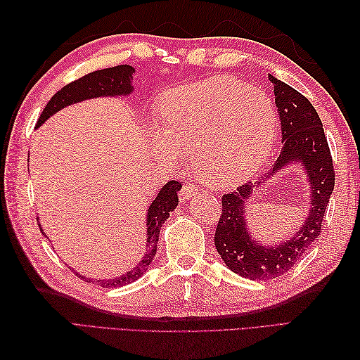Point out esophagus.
Masks as SVG:
<instances>
[{
    "mask_svg": "<svg viewBox=\"0 0 360 360\" xmlns=\"http://www.w3.org/2000/svg\"><path fill=\"white\" fill-rule=\"evenodd\" d=\"M198 193H200V188H198L193 184V182H184V186H182L181 192H179V198H181V200L187 201L188 198H192V196H195Z\"/></svg>",
    "mask_w": 360,
    "mask_h": 360,
    "instance_id": "34e87169",
    "label": "esophagus"
}]
</instances>
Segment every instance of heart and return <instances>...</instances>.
<instances>
[{
  "instance_id": "obj_1",
  "label": "heart",
  "mask_w": 360,
  "mask_h": 360,
  "mask_svg": "<svg viewBox=\"0 0 360 360\" xmlns=\"http://www.w3.org/2000/svg\"><path fill=\"white\" fill-rule=\"evenodd\" d=\"M159 119V147L190 155L195 174L215 188L252 178L272 153L277 133L272 98L231 75L168 91Z\"/></svg>"
}]
</instances>
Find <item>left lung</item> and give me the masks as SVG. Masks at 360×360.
<instances>
[{"label":"left lung","mask_w":360,"mask_h":360,"mask_svg":"<svg viewBox=\"0 0 360 360\" xmlns=\"http://www.w3.org/2000/svg\"><path fill=\"white\" fill-rule=\"evenodd\" d=\"M269 80L274 83L283 136V148L271 173L289 162L303 164L311 184V210L303 227L292 238L275 248L262 246L250 238L244 221V202L254 192V184L246 182L223 195V209L215 232L217 250L229 269L244 278L262 281L278 278L289 272L312 246V241L322 231L335 179L331 150L316 108L297 89L274 75H269Z\"/></svg>","instance_id":"8db88e82"}]
</instances>
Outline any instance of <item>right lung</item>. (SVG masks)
<instances>
[{
  "instance_id": "add662e5",
  "label": "right lung",
  "mask_w": 360,
  "mask_h": 360,
  "mask_svg": "<svg viewBox=\"0 0 360 360\" xmlns=\"http://www.w3.org/2000/svg\"><path fill=\"white\" fill-rule=\"evenodd\" d=\"M133 66L128 65H120L108 68V70H101L89 72L83 77L68 83L56 94L52 96L48 105L44 106L43 112L37 120L35 127H40L44 120H48L52 114H56L65 106L71 103H77L85 101V98H93V97H101V96H122V94H129L133 91L131 86V79H133ZM181 182L178 181H170L159 190L158 196L153 200L148 215H147V254L143 255L142 262L137 264L133 271L127 272L119 278L112 280H91L85 278L83 275H79L80 278L88 280L89 283L94 281L98 286L102 288H119L128 285V283H133L137 280L141 275L147 271V267L153 262V258L156 255L158 250V240H159V232L160 227L165 223V219L170 217V212L174 210L176 205H178V192L181 190ZM41 231V229H40Z\"/></svg>"
}]
</instances>
